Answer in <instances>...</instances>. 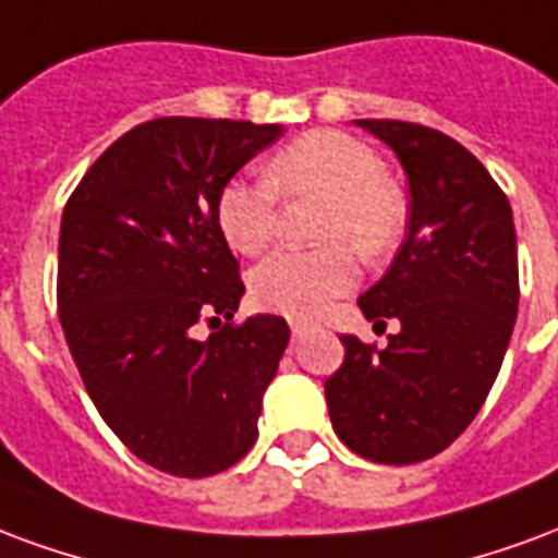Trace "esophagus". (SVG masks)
<instances>
[{
  "label": "esophagus",
  "mask_w": 558,
  "mask_h": 558,
  "mask_svg": "<svg viewBox=\"0 0 558 558\" xmlns=\"http://www.w3.org/2000/svg\"><path fill=\"white\" fill-rule=\"evenodd\" d=\"M303 332H306V324H303V320H291V336H294V339H300Z\"/></svg>",
  "instance_id": "1"
}]
</instances>
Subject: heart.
<instances>
[{
    "instance_id": "heart-1",
    "label": "heart",
    "mask_w": 558,
    "mask_h": 558,
    "mask_svg": "<svg viewBox=\"0 0 558 558\" xmlns=\"http://www.w3.org/2000/svg\"><path fill=\"white\" fill-rule=\"evenodd\" d=\"M267 181L231 178L217 195V229L240 255H258L274 240L279 195H324L318 238H336L315 250H279L250 276V294L267 312L308 320L332 296L351 291L356 264L351 246L377 258L396 246L408 207L398 186L384 178V162L365 142L341 130H308L276 150L264 166Z\"/></svg>"
}]
</instances>
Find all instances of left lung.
<instances>
[{"mask_svg": "<svg viewBox=\"0 0 558 558\" xmlns=\"http://www.w3.org/2000/svg\"><path fill=\"white\" fill-rule=\"evenodd\" d=\"M356 124L408 172V238L360 296L365 318H398L401 332L384 351L341 336L324 392L348 449L404 466L440 454L485 404L518 318V238L506 193L461 142L413 121Z\"/></svg>", "mask_w": 558, "mask_h": 558, "instance_id": "obj_1", "label": "left lung"}]
</instances>
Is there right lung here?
Returning a JSON list of instances; mask_svg holds the SVG:
<instances>
[{
  "mask_svg": "<svg viewBox=\"0 0 558 558\" xmlns=\"http://www.w3.org/2000/svg\"><path fill=\"white\" fill-rule=\"evenodd\" d=\"M279 136V124L154 118L112 142L64 205V339L97 413L160 473H222L258 437L291 329L279 315L234 324L240 264L214 207Z\"/></svg>",
  "mask_w": 558,
  "mask_h": 558,
  "instance_id": "add662e5",
  "label": "right lung"
}]
</instances>
